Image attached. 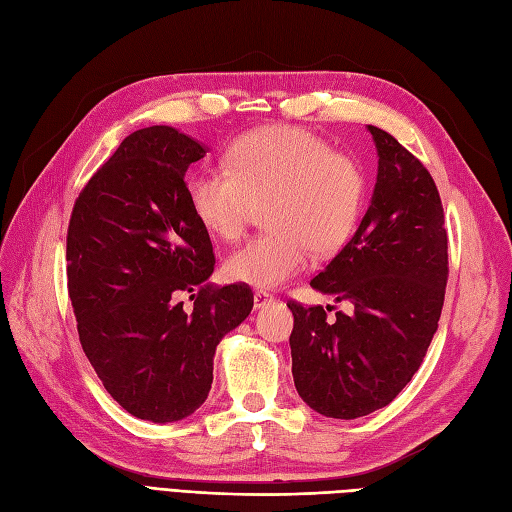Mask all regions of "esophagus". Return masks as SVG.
Returning <instances> with one entry per match:
<instances>
[{"label": "esophagus", "mask_w": 512, "mask_h": 512, "mask_svg": "<svg viewBox=\"0 0 512 512\" xmlns=\"http://www.w3.org/2000/svg\"><path fill=\"white\" fill-rule=\"evenodd\" d=\"M271 301H273V295L265 293V290H256V293H254V308H256V310L269 306Z\"/></svg>", "instance_id": "obj_1"}]
</instances>
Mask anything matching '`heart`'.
<instances>
[{
  "instance_id": "obj_1",
  "label": "heart",
  "mask_w": 512,
  "mask_h": 512,
  "mask_svg": "<svg viewBox=\"0 0 512 512\" xmlns=\"http://www.w3.org/2000/svg\"><path fill=\"white\" fill-rule=\"evenodd\" d=\"M187 198L202 228L228 243L241 239L265 206L271 232L232 252L224 273L230 282L269 290L306 269L310 250L331 256L351 241L366 176L353 157L312 131L267 127L237 137L226 168L193 174Z\"/></svg>"
}]
</instances>
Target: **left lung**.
Instances as JSON below:
<instances>
[{
    "mask_svg": "<svg viewBox=\"0 0 512 512\" xmlns=\"http://www.w3.org/2000/svg\"><path fill=\"white\" fill-rule=\"evenodd\" d=\"M368 131L379 155L370 206L310 282L353 312L327 321L323 306L288 301L295 388L303 403L338 420L390 405L416 375L448 282V232L433 176L394 135L372 124Z\"/></svg>",
    "mask_w": 512,
    "mask_h": 512,
    "instance_id": "8db88e82",
    "label": "left lung"
}]
</instances>
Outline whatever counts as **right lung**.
Here are the masks:
<instances>
[{"label": "right lung", "mask_w": 512, "mask_h": 512, "mask_svg": "<svg viewBox=\"0 0 512 512\" xmlns=\"http://www.w3.org/2000/svg\"><path fill=\"white\" fill-rule=\"evenodd\" d=\"M204 155L196 140L161 124L124 137L81 189L66 234L81 347L122 409L159 424L204 403L219 340L254 306L247 284L206 282L213 243L185 183ZM183 294L194 299L191 313Z\"/></svg>", "instance_id": "obj_1"}]
</instances>
